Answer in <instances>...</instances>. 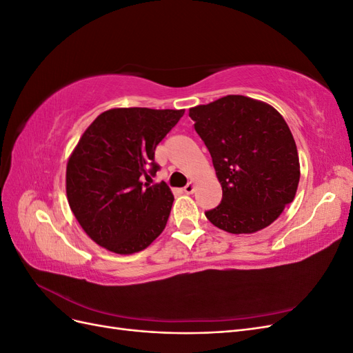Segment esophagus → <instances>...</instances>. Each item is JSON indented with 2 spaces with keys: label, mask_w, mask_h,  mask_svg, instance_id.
Segmentation results:
<instances>
[{
  "label": "esophagus",
  "mask_w": 353,
  "mask_h": 353,
  "mask_svg": "<svg viewBox=\"0 0 353 353\" xmlns=\"http://www.w3.org/2000/svg\"><path fill=\"white\" fill-rule=\"evenodd\" d=\"M184 193H185V194H193V193H194V184H193V183H188V184L184 187Z\"/></svg>",
  "instance_id": "34e87169"
}]
</instances>
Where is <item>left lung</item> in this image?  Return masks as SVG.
<instances>
[{"label":"left lung","mask_w":353,"mask_h":353,"mask_svg":"<svg viewBox=\"0 0 353 353\" xmlns=\"http://www.w3.org/2000/svg\"><path fill=\"white\" fill-rule=\"evenodd\" d=\"M188 114L222 187V201L206 218L231 234L271 225L293 201L301 178L294 138L283 116L244 95L196 105Z\"/></svg>","instance_id":"8db88e82"}]
</instances>
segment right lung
I'll use <instances>...</instances> for the list:
<instances>
[{
	"label": "right lung",
	"instance_id": "right-lung-1",
	"mask_svg": "<svg viewBox=\"0 0 353 353\" xmlns=\"http://www.w3.org/2000/svg\"><path fill=\"white\" fill-rule=\"evenodd\" d=\"M184 110L121 108L105 110L85 130L66 166L69 206L82 230L101 248L132 254L166 227L174 194L156 175V145Z\"/></svg>",
	"mask_w": 353,
	"mask_h": 353
}]
</instances>
